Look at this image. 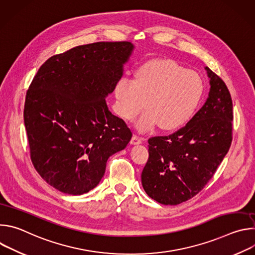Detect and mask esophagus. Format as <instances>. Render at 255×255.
Here are the masks:
<instances>
[{
    "label": "esophagus",
    "instance_id": "1",
    "mask_svg": "<svg viewBox=\"0 0 255 255\" xmlns=\"http://www.w3.org/2000/svg\"><path fill=\"white\" fill-rule=\"evenodd\" d=\"M131 144H133V145H135V144H140V143H142V138L141 137H139L138 135H133L132 136V138H131Z\"/></svg>",
    "mask_w": 255,
    "mask_h": 255
}]
</instances>
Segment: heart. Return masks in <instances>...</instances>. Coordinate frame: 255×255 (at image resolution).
<instances>
[{
  "mask_svg": "<svg viewBox=\"0 0 255 255\" xmlns=\"http://www.w3.org/2000/svg\"><path fill=\"white\" fill-rule=\"evenodd\" d=\"M204 94L205 82L199 72L169 58L143 63L134 80L121 77L114 88L116 111L125 120L134 119L147 108L136 123L142 132L158 124L167 131L185 126L196 114Z\"/></svg>",
  "mask_w": 255,
  "mask_h": 255,
  "instance_id": "obj_1",
  "label": "heart"
}]
</instances>
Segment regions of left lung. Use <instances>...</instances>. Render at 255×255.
I'll use <instances>...</instances> for the list:
<instances>
[{
    "label": "left lung",
    "mask_w": 255,
    "mask_h": 255,
    "mask_svg": "<svg viewBox=\"0 0 255 255\" xmlns=\"http://www.w3.org/2000/svg\"><path fill=\"white\" fill-rule=\"evenodd\" d=\"M206 70L211 88L204 106L183 128L148 139L149 157L141 183L151 199L163 205H177L200 193L230 148L231 95L219 76Z\"/></svg>",
    "instance_id": "1"
}]
</instances>
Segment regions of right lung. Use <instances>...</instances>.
<instances>
[{"label":"right lung","mask_w":255,"mask_h":255,"mask_svg":"<svg viewBox=\"0 0 255 255\" xmlns=\"http://www.w3.org/2000/svg\"><path fill=\"white\" fill-rule=\"evenodd\" d=\"M133 48L128 41L74 47L48 58L30 84L24 106L30 158L59 192L76 196L96 188L108 158L129 143L131 130L105 98Z\"/></svg>","instance_id":"obj_1"}]
</instances>
